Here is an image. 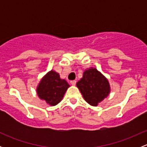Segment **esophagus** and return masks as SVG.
I'll list each match as a JSON object with an SVG mask.
<instances>
[{
	"instance_id": "34e87169",
	"label": "esophagus",
	"mask_w": 147,
	"mask_h": 147,
	"mask_svg": "<svg viewBox=\"0 0 147 147\" xmlns=\"http://www.w3.org/2000/svg\"><path fill=\"white\" fill-rule=\"evenodd\" d=\"M70 83H71V84H72V85L75 86V84H76V81H75V80H72L70 82Z\"/></svg>"
}]
</instances>
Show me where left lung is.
Instances as JSON below:
<instances>
[{"label":"left lung","mask_w":147,"mask_h":147,"mask_svg":"<svg viewBox=\"0 0 147 147\" xmlns=\"http://www.w3.org/2000/svg\"><path fill=\"white\" fill-rule=\"evenodd\" d=\"M76 85L84 100L93 107H97L111 92L108 80L94 67L85 69Z\"/></svg>","instance_id":"1"}]
</instances>
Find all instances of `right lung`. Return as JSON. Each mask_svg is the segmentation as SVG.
<instances>
[{"label":"right lung","instance_id":"1","mask_svg":"<svg viewBox=\"0 0 147 147\" xmlns=\"http://www.w3.org/2000/svg\"><path fill=\"white\" fill-rule=\"evenodd\" d=\"M69 84L61 79L59 73L50 70L40 80L36 88V92L40 100L45 101L50 106H55L63 100Z\"/></svg>","mask_w":147,"mask_h":147}]
</instances>
